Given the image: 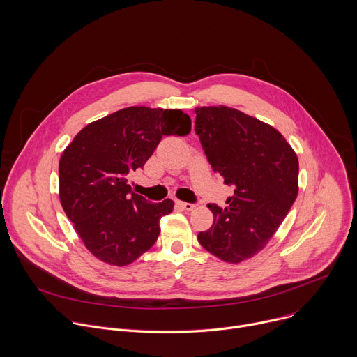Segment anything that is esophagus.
I'll return each mask as SVG.
<instances>
[{"mask_svg": "<svg viewBox=\"0 0 357 357\" xmlns=\"http://www.w3.org/2000/svg\"><path fill=\"white\" fill-rule=\"evenodd\" d=\"M175 203H176L178 208H181L182 211H186V212H190V211L195 209L193 203H188V202H182V200H176Z\"/></svg>", "mask_w": 357, "mask_h": 357, "instance_id": "obj_1", "label": "esophagus"}]
</instances>
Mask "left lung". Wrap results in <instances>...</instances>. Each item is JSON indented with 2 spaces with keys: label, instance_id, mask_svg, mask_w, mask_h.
<instances>
[{
  "label": "left lung",
  "instance_id": "1",
  "mask_svg": "<svg viewBox=\"0 0 357 357\" xmlns=\"http://www.w3.org/2000/svg\"><path fill=\"white\" fill-rule=\"evenodd\" d=\"M195 131L212 169L234 186L213 225L197 240L218 259L237 264L263 250L298 195L299 164L280 131L226 106L196 107Z\"/></svg>",
  "mask_w": 357,
  "mask_h": 357
}]
</instances>
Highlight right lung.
I'll use <instances>...</instances> for the list:
<instances>
[{
	"label": "right lung",
	"instance_id": "1",
	"mask_svg": "<svg viewBox=\"0 0 357 357\" xmlns=\"http://www.w3.org/2000/svg\"><path fill=\"white\" fill-rule=\"evenodd\" d=\"M182 110L127 107L82 128L59 161V197L94 257L128 266L155 244L174 202L152 203L131 192L128 175L142 168L162 135H186Z\"/></svg>",
	"mask_w": 357,
	"mask_h": 357
}]
</instances>
